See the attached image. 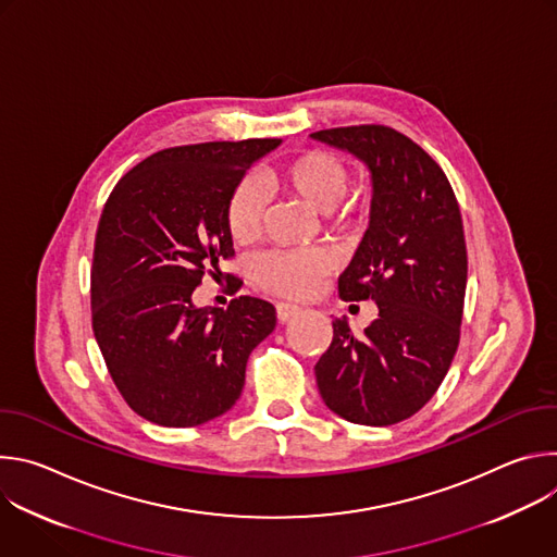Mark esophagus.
<instances>
[{
	"label": "esophagus",
	"mask_w": 557,
	"mask_h": 557,
	"mask_svg": "<svg viewBox=\"0 0 557 557\" xmlns=\"http://www.w3.org/2000/svg\"><path fill=\"white\" fill-rule=\"evenodd\" d=\"M275 310H277V320L282 322V324H286V322H290L293 317H297L299 314V306H295V304H286V301H280L277 306H275Z\"/></svg>",
	"instance_id": "obj_1"
}]
</instances>
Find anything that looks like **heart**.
Here are the masks:
<instances>
[{
  "label": "heart",
  "mask_w": 557,
  "mask_h": 557,
  "mask_svg": "<svg viewBox=\"0 0 557 557\" xmlns=\"http://www.w3.org/2000/svg\"><path fill=\"white\" fill-rule=\"evenodd\" d=\"M269 189L299 198L317 213H335L350 189V170L329 151H304L290 161L262 172ZM267 194L256 178L235 185L226 202V228L235 245H251L262 233ZM333 269V260L322 251L273 253L256 269L258 284L280 297L304 299L312 295Z\"/></svg>",
  "instance_id": "obj_1"
}]
</instances>
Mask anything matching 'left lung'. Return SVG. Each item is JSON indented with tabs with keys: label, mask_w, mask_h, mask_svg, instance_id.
I'll return each instance as SVG.
<instances>
[{
	"label": "left lung",
	"mask_w": 557,
	"mask_h": 557,
	"mask_svg": "<svg viewBox=\"0 0 557 557\" xmlns=\"http://www.w3.org/2000/svg\"><path fill=\"white\" fill-rule=\"evenodd\" d=\"M310 138L370 170V224L339 275V297L379 308L361 337L346 317L333 322V344L314 366L317 387L350 423L394 425L432 399L458 348L467 286L460 209L436 161L401 132L352 125Z\"/></svg>",
	"instance_id": "1"
}]
</instances>
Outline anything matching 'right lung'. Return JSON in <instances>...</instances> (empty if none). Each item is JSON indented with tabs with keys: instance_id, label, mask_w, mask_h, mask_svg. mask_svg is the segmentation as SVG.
Instances as JSON below:
<instances>
[{
	"instance_id": "1",
	"label": "right lung",
	"mask_w": 557,
	"mask_h": 557,
	"mask_svg": "<svg viewBox=\"0 0 557 557\" xmlns=\"http://www.w3.org/2000/svg\"><path fill=\"white\" fill-rule=\"evenodd\" d=\"M280 138L163 149L112 189L95 240L92 329L127 406L165 428L202 425L235 406L273 304L235 297L198 308L196 286L233 256L226 202ZM228 277V275H226Z\"/></svg>"
}]
</instances>
